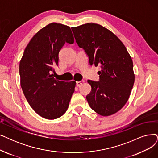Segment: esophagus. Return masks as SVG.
I'll return each instance as SVG.
<instances>
[{
	"instance_id": "34e87169",
	"label": "esophagus",
	"mask_w": 158,
	"mask_h": 158,
	"mask_svg": "<svg viewBox=\"0 0 158 158\" xmlns=\"http://www.w3.org/2000/svg\"><path fill=\"white\" fill-rule=\"evenodd\" d=\"M83 82H84V81H77V85L78 87H79V86H80L81 84H83Z\"/></svg>"
}]
</instances>
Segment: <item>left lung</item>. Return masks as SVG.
I'll list each match as a JSON object with an SVG mask.
<instances>
[{
	"label": "left lung",
	"mask_w": 158,
	"mask_h": 158,
	"mask_svg": "<svg viewBox=\"0 0 158 158\" xmlns=\"http://www.w3.org/2000/svg\"><path fill=\"white\" fill-rule=\"evenodd\" d=\"M76 42L89 58V65L101 67L99 81L88 80L86 96L91 108L102 116L121 110L134 86L133 61L127 48L111 31L100 24L87 23L71 28Z\"/></svg>",
	"instance_id": "left-lung-1"
}]
</instances>
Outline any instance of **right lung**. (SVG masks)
I'll use <instances>...</instances> for the list:
<instances>
[{
  "label": "right lung",
  "instance_id": "obj_1",
  "mask_svg": "<svg viewBox=\"0 0 158 158\" xmlns=\"http://www.w3.org/2000/svg\"><path fill=\"white\" fill-rule=\"evenodd\" d=\"M74 43L70 27L56 23L41 29L25 48L19 64L21 85L28 102L39 115L56 119L66 112L76 81L55 79L60 50Z\"/></svg>",
  "mask_w": 158,
  "mask_h": 158
}]
</instances>
